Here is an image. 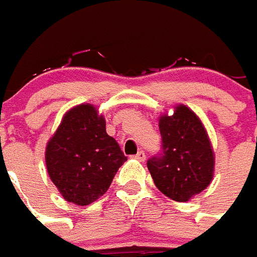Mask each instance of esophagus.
<instances>
[{"label":"esophagus","instance_id":"esophagus-1","mask_svg":"<svg viewBox=\"0 0 257 257\" xmlns=\"http://www.w3.org/2000/svg\"><path fill=\"white\" fill-rule=\"evenodd\" d=\"M134 159H137V161L140 162H145V159H147V155H145L144 151H140V152L134 156Z\"/></svg>","mask_w":257,"mask_h":257}]
</instances>
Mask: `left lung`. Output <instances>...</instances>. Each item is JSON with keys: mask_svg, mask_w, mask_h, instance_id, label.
I'll list each match as a JSON object with an SVG mask.
<instances>
[{"mask_svg": "<svg viewBox=\"0 0 257 257\" xmlns=\"http://www.w3.org/2000/svg\"><path fill=\"white\" fill-rule=\"evenodd\" d=\"M162 154L147 163L158 190L177 202L190 201L212 183L214 152L201 119L185 105L159 117Z\"/></svg>", "mask_w": 257, "mask_h": 257, "instance_id": "left-lung-1", "label": "left lung"}]
</instances>
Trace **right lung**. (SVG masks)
I'll return each mask as SVG.
<instances>
[{
    "label": "right lung",
    "instance_id": "obj_1",
    "mask_svg": "<svg viewBox=\"0 0 257 257\" xmlns=\"http://www.w3.org/2000/svg\"><path fill=\"white\" fill-rule=\"evenodd\" d=\"M127 161L119 144L106 134V121L91 103L67 110L45 148L52 183L65 201L79 206L102 196Z\"/></svg>",
    "mask_w": 257,
    "mask_h": 257
}]
</instances>
